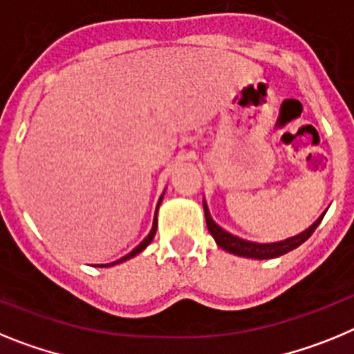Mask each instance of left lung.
<instances>
[{
  "label": "left lung",
  "mask_w": 354,
  "mask_h": 354,
  "mask_svg": "<svg viewBox=\"0 0 354 354\" xmlns=\"http://www.w3.org/2000/svg\"><path fill=\"white\" fill-rule=\"evenodd\" d=\"M205 217H207V226H208V232L212 233V236L215 239L217 245L223 248L224 251H228V253L233 254H239V257H248V258H258V260H267V258H276V257H281V254L288 253V251L296 250L299 248L303 242L315 232L319 224H321L322 217L324 214L319 217L315 223L310 226L308 230H305L303 233L296 236H290L287 241H281V242H272V244H257V242H248V241H242L239 236L232 235V233L224 232L223 228H219L217 224L212 221L210 214H208V208L205 205Z\"/></svg>",
  "instance_id": "1"
}]
</instances>
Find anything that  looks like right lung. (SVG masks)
<instances>
[{
  "mask_svg": "<svg viewBox=\"0 0 354 354\" xmlns=\"http://www.w3.org/2000/svg\"><path fill=\"white\" fill-rule=\"evenodd\" d=\"M158 205H160V201H158ZM156 210H158V207H156ZM155 233H156V214H155V221H153V228H151V232H149V235H147L146 239H144V241L140 242V244L137 245V248H135L133 251H131V253H128V254H126V257L119 258L118 262H112V263H109V266H115V263H121V262H124V260H128V258L135 257V254H139L140 251H142L144 248H146V245L149 244V242L153 241V236H155ZM101 267H106V266H101Z\"/></svg>",
  "mask_w": 354,
  "mask_h": 354,
  "instance_id": "right-lung-1",
  "label": "right lung"
}]
</instances>
